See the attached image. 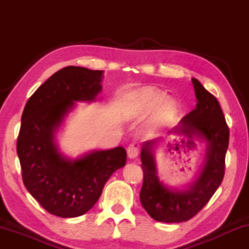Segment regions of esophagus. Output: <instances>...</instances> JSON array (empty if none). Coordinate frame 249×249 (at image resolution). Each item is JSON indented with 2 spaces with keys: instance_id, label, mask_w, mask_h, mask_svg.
<instances>
[{
  "instance_id": "34e87169",
  "label": "esophagus",
  "mask_w": 249,
  "mask_h": 249,
  "mask_svg": "<svg viewBox=\"0 0 249 249\" xmlns=\"http://www.w3.org/2000/svg\"><path fill=\"white\" fill-rule=\"evenodd\" d=\"M138 153H140V149H138L137 145H130L127 148V157L129 159H135L137 158Z\"/></svg>"
}]
</instances>
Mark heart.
Here are the masks:
<instances>
[{"label":"heart","instance_id":"obj_1","mask_svg":"<svg viewBox=\"0 0 249 249\" xmlns=\"http://www.w3.org/2000/svg\"><path fill=\"white\" fill-rule=\"evenodd\" d=\"M167 98L165 92L154 87L140 88L124 99V116L129 120H142L154 111L146 126V133L149 135L174 127L182 119L183 107L177 99Z\"/></svg>","mask_w":249,"mask_h":249}]
</instances>
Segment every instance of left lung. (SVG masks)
Returning <instances> with one entry per match:
<instances>
[{
  "instance_id": "left-lung-1",
  "label": "left lung",
  "mask_w": 249,
  "mask_h": 249,
  "mask_svg": "<svg viewBox=\"0 0 249 249\" xmlns=\"http://www.w3.org/2000/svg\"><path fill=\"white\" fill-rule=\"evenodd\" d=\"M192 83L196 107L171 132L181 137V144H187L189 148L195 141L205 144V158L196 178L182 187H172L160 180L156 149L167 141V137H158L142 144L144 181L140 199L146 212L158 222L180 223L190 220L210 201L224 177L230 129L215 96L206 91L199 80L193 78Z\"/></svg>"
}]
</instances>
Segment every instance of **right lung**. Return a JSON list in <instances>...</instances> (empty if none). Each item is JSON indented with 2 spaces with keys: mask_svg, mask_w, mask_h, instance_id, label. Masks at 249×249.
<instances>
[{
  "mask_svg": "<svg viewBox=\"0 0 249 249\" xmlns=\"http://www.w3.org/2000/svg\"><path fill=\"white\" fill-rule=\"evenodd\" d=\"M103 71L69 66L53 73L25 105L18 155L25 187L47 212L77 217L90 211L104 184L126 163L123 147L95 149L72 158L59 148L57 134L77 102L102 92Z\"/></svg>",
  "mask_w": 249,
  "mask_h": 249,
  "instance_id": "right-lung-1",
  "label": "right lung"
}]
</instances>
